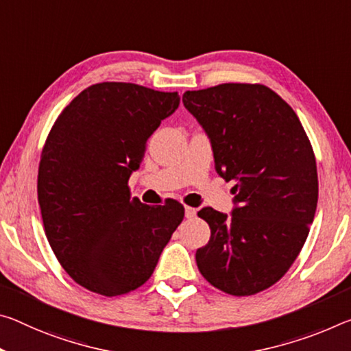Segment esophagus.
Returning <instances> with one entry per match:
<instances>
[{
  "mask_svg": "<svg viewBox=\"0 0 351 351\" xmlns=\"http://www.w3.org/2000/svg\"><path fill=\"white\" fill-rule=\"evenodd\" d=\"M197 214V209L195 208H191V206H186V217L187 219H193Z\"/></svg>",
  "mask_w": 351,
  "mask_h": 351,
  "instance_id": "esophagus-1",
  "label": "esophagus"
}]
</instances>
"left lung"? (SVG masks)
I'll return each instance as SVG.
<instances>
[{
    "mask_svg": "<svg viewBox=\"0 0 351 351\" xmlns=\"http://www.w3.org/2000/svg\"><path fill=\"white\" fill-rule=\"evenodd\" d=\"M213 142L215 170L231 189V217L198 213L210 239L197 250L199 274L219 291L250 297L287 274L314 220L319 178L297 114L264 84L226 82L182 95Z\"/></svg>",
    "mask_w": 351,
    "mask_h": 351,
    "instance_id": "obj_1",
    "label": "left lung"
}]
</instances>
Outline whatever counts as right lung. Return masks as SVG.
Masks as SVG:
<instances>
[{
  "mask_svg": "<svg viewBox=\"0 0 351 351\" xmlns=\"http://www.w3.org/2000/svg\"><path fill=\"white\" fill-rule=\"evenodd\" d=\"M178 104V92L98 82L49 131L37 176L43 228L59 264L87 291L119 297L145 285L184 219L176 199L143 204L128 186L148 137Z\"/></svg>",
  "mask_w": 351,
  "mask_h": 351,
  "instance_id": "add662e5",
  "label": "right lung"
}]
</instances>
